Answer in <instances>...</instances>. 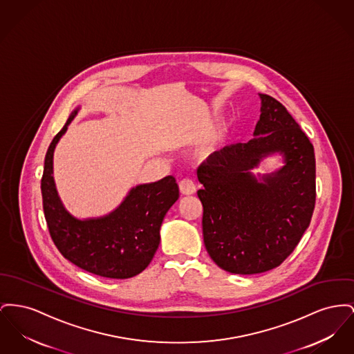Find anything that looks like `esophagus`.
<instances>
[{
  "label": "esophagus",
  "instance_id": "obj_1",
  "mask_svg": "<svg viewBox=\"0 0 354 354\" xmlns=\"http://www.w3.org/2000/svg\"><path fill=\"white\" fill-rule=\"evenodd\" d=\"M179 189L183 195H192L196 192V187H195V183L191 180V179H183L180 180L179 183Z\"/></svg>",
  "mask_w": 354,
  "mask_h": 354
}]
</instances>
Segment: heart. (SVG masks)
Instances as JSON below:
<instances>
[{
    "instance_id": "heart-1",
    "label": "heart",
    "mask_w": 354,
    "mask_h": 354,
    "mask_svg": "<svg viewBox=\"0 0 354 354\" xmlns=\"http://www.w3.org/2000/svg\"><path fill=\"white\" fill-rule=\"evenodd\" d=\"M219 136H215V138H212V140H209L207 143V146H206V149H209V148H212V147L216 145V142H219Z\"/></svg>"
}]
</instances>
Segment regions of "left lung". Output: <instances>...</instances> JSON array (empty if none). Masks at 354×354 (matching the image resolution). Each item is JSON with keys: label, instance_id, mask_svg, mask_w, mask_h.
Segmentation results:
<instances>
[{"label": "left lung", "instance_id": "8db88e82", "mask_svg": "<svg viewBox=\"0 0 354 354\" xmlns=\"http://www.w3.org/2000/svg\"><path fill=\"white\" fill-rule=\"evenodd\" d=\"M262 113L249 143L214 152L198 168L203 241L211 259L232 274L278 268L309 227L315 206V156L285 105L261 95ZM281 151L287 166L259 184L248 172Z\"/></svg>", "mask_w": 354, "mask_h": 354}]
</instances>
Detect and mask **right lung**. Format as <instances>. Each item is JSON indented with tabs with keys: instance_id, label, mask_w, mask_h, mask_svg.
Returning a JSON list of instances; mask_svg holds the SVG:
<instances>
[{
	"instance_id": "add662e5",
	"label": "right lung",
	"mask_w": 354,
	"mask_h": 354,
	"mask_svg": "<svg viewBox=\"0 0 354 354\" xmlns=\"http://www.w3.org/2000/svg\"><path fill=\"white\" fill-rule=\"evenodd\" d=\"M77 111L46 151L41 178L42 208L50 238L64 258L83 270L125 279L146 269L160 242L159 230L179 198L174 176L132 188L122 206L99 219L79 221L63 207L53 182V151Z\"/></svg>"
}]
</instances>
